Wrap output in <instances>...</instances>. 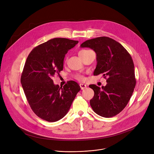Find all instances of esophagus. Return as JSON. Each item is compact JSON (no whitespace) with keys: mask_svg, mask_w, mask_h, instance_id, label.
<instances>
[{"mask_svg":"<svg viewBox=\"0 0 154 154\" xmlns=\"http://www.w3.org/2000/svg\"><path fill=\"white\" fill-rule=\"evenodd\" d=\"M80 86L81 90H84L85 88H86V85H85V84H83V83H80Z\"/></svg>","mask_w":154,"mask_h":154,"instance_id":"1","label":"esophagus"}]
</instances>
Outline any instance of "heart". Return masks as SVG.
Listing matches in <instances>:
<instances>
[{"label":"heart","mask_w":154,"mask_h":154,"mask_svg":"<svg viewBox=\"0 0 154 154\" xmlns=\"http://www.w3.org/2000/svg\"><path fill=\"white\" fill-rule=\"evenodd\" d=\"M87 51H88V50H82V51H81L79 52V55L84 54L85 52H86ZM75 78L76 79L80 80V81H83V80H85V77H84L83 75H76L75 76Z\"/></svg>","instance_id":"heart-1"}]
</instances>
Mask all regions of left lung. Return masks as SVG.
<instances>
[{
	"instance_id": "left-lung-1",
	"label": "left lung",
	"mask_w": 154,
	"mask_h": 154,
	"mask_svg": "<svg viewBox=\"0 0 154 154\" xmlns=\"http://www.w3.org/2000/svg\"><path fill=\"white\" fill-rule=\"evenodd\" d=\"M81 48H89L96 54L94 75L102 74L106 79L102 88L90 85L94 95L90 100L93 111L104 118L119 114L127 105L136 85L134 64L131 55L112 38L100 36L83 42Z\"/></svg>"
}]
</instances>
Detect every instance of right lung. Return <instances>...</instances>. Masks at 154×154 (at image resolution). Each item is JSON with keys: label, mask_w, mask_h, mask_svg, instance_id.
I'll list each match as a JSON object with an SVG mask.
<instances>
[{"label": "right lung", "mask_w": 154, "mask_h": 154, "mask_svg": "<svg viewBox=\"0 0 154 154\" xmlns=\"http://www.w3.org/2000/svg\"><path fill=\"white\" fill-rule=\"evenodd\" d=\"M78 42L54 38L35 48L27 58L20 82L33 112L44 120L56 122L63 118L80 90L74 81H69L62 88L52 80L63 69L65 55Z\"/></svg>", "instance_id": "1"}]
</instances>
